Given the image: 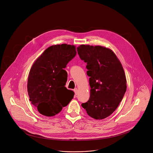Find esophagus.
I'll list each match as a JSON object with an SVG mask.
<instances>
[{
	"instance_id": "1",
	"label": "esophagus",
	"mask_w": 153,
	"mask_h": 153,
	"mask_svg": "<svg viewBox=\"0 0 153 153\" xmlns=\"http://www.w3.org/2000/svg\"><path fill=\"white\" fill-rule=\"evenodd\" d=\"M74 92L75 93V94L77 95V93H78V90H77V88L74 89Z\"/></svg>"
}]
</instances>
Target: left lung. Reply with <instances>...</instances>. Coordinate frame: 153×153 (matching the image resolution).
<instances>
[{
    "mask_svg": "<svg viewBox=\"0 0 153 153\" xmlns=\"http://www.w3.org/2000/svg\"><path fill=\"white\" fill-rule=\"evenodd\" d=\"M77 50L90 77V97L82 106L92 118L103 119L116 110L126 92L122 65L114 52L105 47L81 45Z\"/></svg>",
    "mask_w": 153,
    "mask_h": 153,
    "instance_id": "obj_1",
    "label": "left lung"
}]
</instances>
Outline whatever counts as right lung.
Returning a JSON list of instances; mask_svg holds the SVG:
<instances>
[{
    "label": "right lung",
    "instance_id": "right-lung-1",
    "mask_svg": "<svg viewBox=\"0 0 153 153\" xmlns=\"http://www.w3.org/2000/svg\"><path fill=\"white\" fill-rule=\"evenodd\" d=\"M76 53L74 45H55L46 49L33 63L27 89L30 100L41 114L55 116L73 98L74 92L65 86L68 74L64 68Z\"/></svg>",
    "mask_w": 153,
    "mask_h": 153
}]
</instances>
